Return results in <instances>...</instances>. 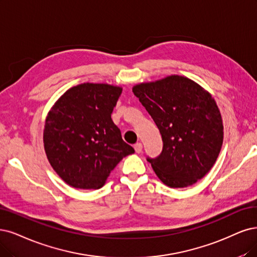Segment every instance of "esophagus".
<instances>
[{
  "mask_svg": "<svg viewBox=\"0 0 257 257\" xmlns=\"http://www.w3.org/2000/svg\"><path fill=\"white\" fill-rule=\"evenodd\" d=\"M142 149H143V145H142V143H137L135 145V150H136L137 154H141Z\"/></svg>",
  "mask_w": 257,
  "mask_h": 257,
  "instance_id": "34e87169",
  "label": "esophagus"
}]
</instances>
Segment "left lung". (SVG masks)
Segmentation results:
<instances>
[{"instance_id":"left-lung-1","label":"left lung","mask_w":257,"mask_h":257,"mask_svg":"<svg viewBox=\"0 0 257 257\" xmlns=\"http://www.w3.org/2000/svg\"><path fill=\"white\" fill-rule=\"evenodd\" d=\"M162 136L159 157L147 158L165 185L187 187L215 164L223 142V125L212 95L192 79L172 75L132 88Z\"/></svg>"}]
</instances>
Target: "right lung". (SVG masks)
<instances>
[{"mask_svg":"<svg viewBox=\"0 0 257 257\" xmlns=\"http://www.w3.org/2000/svg\"><path fill=\"white\" fill-rule=\"evenodd\" d=\"M121 91L107 83H81L66 91L47 114L45 154L70 186L100 188L120 160L135 153L111 118Z\"/></svg>","mask_w":257,"mask_h":257,"instance_id":"add662e5","label":"right lung"}]
</instances>
